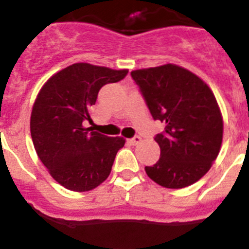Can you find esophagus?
<instances>
[{
	"instance_id": "34e87169",
	"label": "esophagus",
	"mask_w": 249,
	"mask_h": 249,
	"mask_svg": "<svg viewBox=\"0 0 249 249\" xmlns=\"http://www.w3.org/2000/svg\"><path fill=\"white\" fill-rule=\"evenodd\" d=\"M141 141H142V138H141L140 136H134L133 138H131V140H129V143L133 145H136V144H138V143H141Z\"/></svg>"
}]
</instances>
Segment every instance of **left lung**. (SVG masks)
<instances>
[{
	"mask_svg": "<svg viewBox=\"0 0 249 249\" xmlns=\"http://www.w3.org/2000/svg\"><path fill=\"white\" fill-rule=\"evenodd\" d=\"M131 76L152 117L165 126L154 137L160 158L145 173L164 188L191 185L209 172L222 143V116L213 91L173 64L134 70Z\"/></svg>",
	"mask_w": 249,
	"mask_h": 249,
	"instance_id": "8db88e82",
	"label": "left lung"
}]
</instances>
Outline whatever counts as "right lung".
Instances as JSON below:
<instances>
[{
  "instance_id": "obj_1",
  "label": "right lung",
  "mask_w": 249,
  "mask_h": 249,
  "mask_svg": "<svg viewBox=\"0 0 249 249\" xmlns=\"http://www.w3.org/2000/svg\"><path fill=\"white\" fill-rule=\"evenodd\" d=\"M128 70L72 64L50 77L34 102L31 136L40 161L54 180L71 191H89L108 178L121 137L85 128L100 89L118 83Z\"/></svg>"
}]
</instances>
